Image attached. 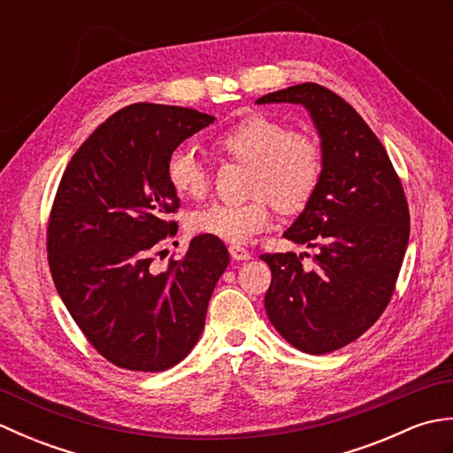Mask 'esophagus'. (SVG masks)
<instances>
[{
    "label": "esophagus",
    "mask_w": 453,
    "mask_h": 453,
    "mask_svg": "<svg viewBox=\"0 0 453 453\" xmlns=\"http://www.w3.org/2000/svg\"><path fill=\"white\" fill-rule=\"evenodd\" d=\"M229 255H232L235 261H249V258H251V253L242 245H229Z\"/></svg>",
    "instance_id": "esophagus-1"
}]
</instances>
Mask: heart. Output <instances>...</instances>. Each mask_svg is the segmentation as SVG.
Here are the masks:
<instances>
[{
    "label": "heart",
    "mask_w": 453,
    "mask_h": 453,
    "mask_svg": "<svg viewBox=\"0 0 453 453\" xmlns=\"http://www.w3.org/2000/svg\"><path fill=\"white\" fill-rule=\"evenodd\" d=\"M214 148L227 159L251 167L245 204H208L187 216L195 235L242 245L265 232L273 221V204L282 214H297L313 198L323 173L321 148L288 124L249 114L214 138ZM169 187L177 196L200 200L210 190V171L190 148H177L165 167Z\"/></svg>",
    "instance_id": "1"
}]
</instances>
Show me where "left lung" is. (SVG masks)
Instances as JSON below:
<instances>
[{
	"label": "left lung",
	"mask_w": 453,
	"mask_h": 453,
	"mask_svg": "<svg viewBox=\"0 0 453 453\" xmlns=\"http://www.w3.org/2000/svg\"><path fill=\"white\" fill-rule=\"evenodd\" d=\"M307 109L321 138L323 173L310 204L284 237L317 249L261 255L273 282L266 315L284 339L307 354H326L358 339L386 310L409 243V206L386 148L339 95L317 83L257 99Z\"/></svg>",
	"instance_id": "left-lung-1"
}]
</instances>
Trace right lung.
I'll list each match as a JSON object with an SVG mask.
<instances>
[{
    "label": "right lung",
    "mask_w": 453,
    "mask_h": 453,
    "mask_svg": "<svg viewBox=\"0 0 453 453\" xmlns=\"http://www.w3.org/2000/svg\"><path fill=\"white\" fill-rule=\"evenodd\" d=\"M211 114L136 103L114 112L73 153L48 221V263L67 311L119 368L163 372L192 350L229 265L219 239L196 235L163 273L153 253L177 234L167 159Z\"/></svg>",
    "instance_id": "right-lung-1"
}]
</instances>
